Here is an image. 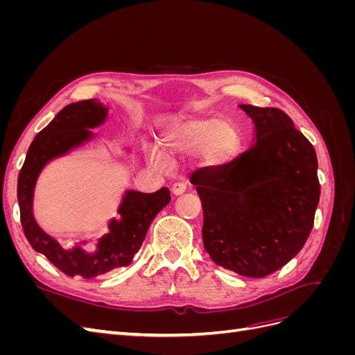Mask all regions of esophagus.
<instances>
[{
    "instance_id": "34e87169",
    "label": "esophagus",
    "mask_w": 355,
    "mask_h": 355,
    "mask_svg": "<svg viewBox=\"0 0 355 355\" xmlns=\"http://www.w3.org/2000/svg\"><path fill=\"white\" fill-rule=\"evenodd\" d=\"M185 191H187V185L184 184V182H176V184L171 185V192H173L175 196H180V194H184Z\"/></svg>"
}]
</instances>
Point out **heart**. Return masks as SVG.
I'll return each mask as SVG.
<instances>
[{"label": "heart", "instance_id": "1", "mask_svg": "<svg viewBox=\"0 0 355 355\" xmlns=\"http://www.w3.org/2000/svg\"><path fill=\"white\" fill-rule=\"evenodd\" d=\"M213 141L211 158L216 161L223 159L232 151L235 133L220 120H197L176 128L167 137V146L171 153H189L206 148ZM153 157L157 164H166V158L159 151H154Z\"/></svg>", "mask_w": 355, "mask_h": 355}]
</instances>
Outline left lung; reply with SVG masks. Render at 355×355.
I'll return each instance as SVG.
<instances>
[{
	"mask_svg": "<svg viewBox=\"0 0 355 355\" xmlns=\"http://www.w3.org/2000/svg\"><path fill=\"white\" fill-rule=\"evenodd\" d=\"M254 145L220 168L191 178L202 206V244L211 261L262 278L300 252L320 200L315 149L286 112L240 105Z\"/></svg>",
	"mask_w": 355,
	"mask_h": 355,
	"instance_id": "left-lung-1",
	"label": "left lung"
}]
</instances>
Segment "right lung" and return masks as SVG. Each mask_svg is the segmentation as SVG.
Instances as JSON below:
<instances>
[{
	"label": "right lung",
	"instance_id": "add662e5",
	"mask_svg": "<svg viewBox=\"0 0 355 355\" xmlns=\"http://www.w3.org/2000/svg\"><path fill=\"white\" fill-rule=\"evenodd\" d=\"M105 115L106 110L96 99L65 106L32 141L17 179L20 222L32 249L44 254L68 277L80 275L87 280L130 265L146 237L149 225L171 200L167 188H161L154 194L128 191L120 207L121 220L111 222L110 234L103 235L93 253L78 245L65 250L38 227L32 216V194L41 168L49 159L87 141L92 136L89 128L99 125Z\"/></svg>",
	"mask_w": 355,
	"mask_h": 355
}]
</instances>
